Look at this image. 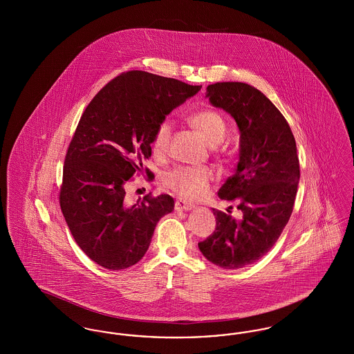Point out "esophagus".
Segmentation results:
<instances>
[{
    "label": "esophagus",
    "instance_id": "esophagus-1",
    "mask_svg": "<svg viewBox=\"0 0 354 354\" xmlns=\"http://www.w3.org/2000/svg\"><path fill=\"white\" fill-rule=\"evenodd\" d=\"M195 205L192 203L187 202V201H182V199H178L175 202V209L176 211H191Z\"/></svg>",
    "mask_w": 354,
    "mask_h": 354
}]
</instances>
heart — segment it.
<instances>
[{
  "instance_id": "b5f03b06",
  "label": "heart",
  "mask_w": 354,
  "mask_h": 354,
  "mask_svg": "<svg viewBox=\"0 0 354 354\" xmlns=\"http://www.w3.org/2000/svg\"><path fill=\"white\" fill-rule=\"evenodd\" d=\"M189 122L196 127L203 136L212 145L216 146L225 136V122L215 110H199L189 115ZM171 122L162 120L152 135L151 150L155 156L162 158L169 150L171 138ZM215 179V174L209 167H192L179 166L169 171L165 176V185L185 199H202L208 195L211 183Z\"/></svg>"
}]
</instances>
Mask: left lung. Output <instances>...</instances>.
I'll use <instances>...</instances> for the list:
<instances>
[{"mask_svg":"<svg viewBox=\"0 0 354 354\" xmlns=\"http://www.w3.org/2000/svg\"><path fill=\"white\" fill-rule=\"evenodd\" d=\"M205 97L235 119L240 131L235 174L218 195L239 201L243 218L214 208L216 228L198 245L212 264L239 270L270 251L292 215L300 180L296 140L277 107L251 84H208Z\"/></svg>","mask_w":354,"mask_h":354,"instance_id":"obj_1","label":"left lung"}]
</instances>
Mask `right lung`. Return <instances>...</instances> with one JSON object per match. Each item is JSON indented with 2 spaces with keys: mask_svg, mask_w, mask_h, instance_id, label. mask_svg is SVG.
Listing matches in <instances>:
<instances>
[{
  "mask_svg": "<svg viewBox=\"0 0 354 354\" xmlns=\"http://www.w3.org/2000/svg\"><path fill=\"white\" fill-rule=\"evenodd\" d=\"M201 88L131 70L110 81L86 107L68 145L59 204L75 243L103 268L136 264L158 221L174 211L169 195H146L129 204L126 185L151 156L156 126Z\"/></svg>",
  "mask_w": 354,
  "mask_h": 354,
  "instance_id": "add662e5",
  "label": "right lung"
}]
</instances>
